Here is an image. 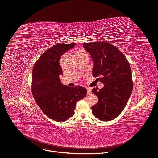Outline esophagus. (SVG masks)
Instances as JSON below:
<instances>
[{
	"label": "esophagus",
	"mask_w": 158,
	"mask_h": 158,
	"mask_svg": "<svg viewBox=\"0 0 158 158\" xmlns=\"http://www.w3.org/2000/svg\"><path fill=\"white\" fill-rule=\"evenodd\" d=\"M87 94H91V89H90V88H87Z\"/></svg>",
	"instance_id": "34e87169"
}]
</instances>
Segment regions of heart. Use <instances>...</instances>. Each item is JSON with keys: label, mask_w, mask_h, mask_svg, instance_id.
<instances>
[{"label": "heart", "mask_w": 158, "mask_h": 158, "mask_svg": "<svg viewBox=\"0 0 158 158\" xmlns=\"http://www.w3.org/2000/svg\"><path fill=\"white\" fill-rule=\"evenodd\" d=\"M84 51H82V50H81V51H77V52H83Z\"/></svg>", "instance_id": "1"}]
</instances>
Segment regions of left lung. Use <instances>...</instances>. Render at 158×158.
Segmentation results:
<instances>
[{
	"label": "left lung",
	"mask_w": 158,
	"mask_h": 158,
	"mask_svg": "<svg viewBox=\"0 0 158 158\" xmlns=\"http://www.w3.org/2000/svg\"><path fill=\"white\" fill-rule=\"evenodd\" d=\"M82 45L93 60V76L104 84L101 89L92 90L98 98V103L92 107L93 114L99 120L111 121L121 113L131 94V67L123 54L109 42H84Z\"/></svg>",
	"instance_id": "left-lung-1"
}]
</instances>
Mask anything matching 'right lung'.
I'll use <instances>...</instances> for the list:
<instances>
[{
    "label": "right lung",
    "mask_w": 158,
    "mask_h": 158,
    "mask_svg": "<svg viewBox=\"0 0 158 158\" xmlns=\"http://www.w3.org/2000/svg\"><path fill=\"white\" fill-rule=\"evenodd\" d=\"M75 45H54L41 55L33 67V97L44 113L58 122L65 121L73 116L76 102L87 94V89L84 87L66 86L59 79V76L62 75L59 59Z\"/></svg>",
    "instance_id": "obj_1"
}]
</instances>
